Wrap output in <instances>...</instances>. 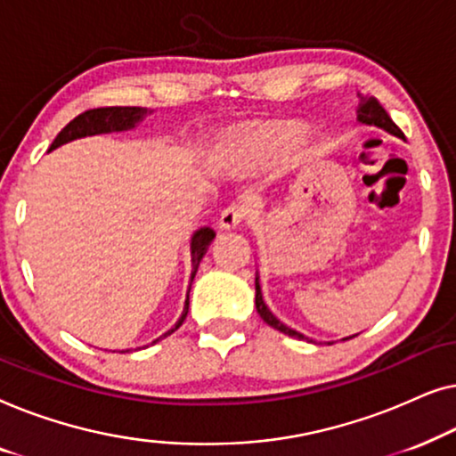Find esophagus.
I'll return each mask as SVG.
<instances>
[{
    "label": "esophagus",
    "instance_id": "esophagus-1",
    "mask_svg": "<svg viewBox=\"0 0 456 456\" xmlns=\"http://www.w3.org/2000/svg\"><path fill=\"white\" fill-rule=\"evenodd\" d=\"M248 216V208L245 203H230L226 209L222 211L220 216V226L224 230H232L236 226H240L242 220Z\"/></svg>",
    "mask_w": 456,
    "mask_h": 456
}]
</instances>
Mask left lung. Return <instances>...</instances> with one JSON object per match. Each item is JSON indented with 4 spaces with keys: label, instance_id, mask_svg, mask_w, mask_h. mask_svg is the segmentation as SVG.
Returning <instances> with one entry per match:
<instances>
[{
    "label": "left lung",
    "instance_id": "left-lung-1",
    "mask_svg": "<svg viewBox=\"0 0 456 456\" xmlns=\"http://www.w3.org/2000/svg\"><path fill=\"white\" fill-rule=\"evenodd\" d=\"M357 118H359V122H363V124H373V126L384 128L386 133L395 134V136H398V139H404L403 130L398 128L395 122H392V118L388 116V111H386V110L382 108V105H379V102H378L376 97H371V95H361V93H359ZM255 307H257V314L261 315V320H264L265 323H270L272 328H276L278 332L289 334V336H292V338H298V340H303V338H305V336H303L301 332H297V330H292V328H289V326H284V323L280 322L278 317L273 315L270 309H267V305L264 303V297H261L259 278H255ZM351 338H353V336H351Z\"/></svg>",
    "mask_w": 456,
    "mask_h": 456
}]
</instances>
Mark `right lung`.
Instances as JSON below:
<instances>
[{"mask_svg": "<svg viewBox=\"0 0 456 456\" xmlns=\"http://www.w3.org/2000/svg\"><path fill=\"white\" fill-rule=\"evenodd\" d=\"M147 116V108H120V105H114V108H95V110H86L83 114H78L72 122H68L64 128L60 130V134L55 136V141L49 147V151L55 147L64 145V142H70L74 139H83V136H93V134H102V133H120V130H130L139 124L142 118ZM216 232L211 228H199L191 239V261H192V272H191V282L195 278L197 267L201 264L203 255L208 253V247L214 240ZM191 292V289H189ZM186 314H189V295H186V303H184V311L180 315V320L176 322V326L172 330H167L164 336H159L158 340L166 338L172 332L183 326V322L186 320ZM153 340V342H158Z\"/></svg>", "mask_w": 456, "mask_h": 456, "instance_id": "right-lung-1", "label": "right lung"}]
</instances>
